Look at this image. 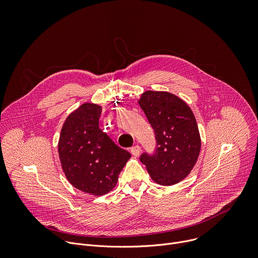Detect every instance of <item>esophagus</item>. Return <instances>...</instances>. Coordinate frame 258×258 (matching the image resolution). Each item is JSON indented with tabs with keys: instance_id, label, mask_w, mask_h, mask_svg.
Segmentation results:
<instances>
[{
	"instance_id": "esophagus-1",
	"label": "esophagus",
	"mask_w": 258,
	"mask_h": 258,
	"mask_svg": "<svg viewBox=\"0 0 258 258\" xmlns=\"http://www.w3.org/2000/svg\"><path fill=\"white\" fill-rule=\"evenodd\" d=\"M131 153H132L134 156L138 157V156L140 155V153H141V147H140L139 145H136V146L132 147V149H131Z\"/></svg>"
}]
</instances>
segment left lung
<instances>
[{
    "label": "left lung",
    "mask_w": 258,
    "mask_h": 258,
    "mask_svg": "<svg viewBox=\"0 0 258 258\" xmlns=\"http://www.w3.org/2000/svg\"><path fill=\"white\" fill-rule=\"evenodd\" d=\"M138 102L157 141L155 153H144L140 160L158 185H175L190 174L200 153L195 116L185 101L168 92L146 91Z\"/></svg>",
    "instance_id": "1"
}]
</instances>
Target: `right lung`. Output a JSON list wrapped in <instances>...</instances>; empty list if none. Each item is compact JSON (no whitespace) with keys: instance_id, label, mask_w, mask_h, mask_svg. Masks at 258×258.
<instances>
[{"instance_id":"obj_1","label":"right lung","mask_w":258,"mask_h":258,"mask_svg":"<svg viewBox=\"0 0 258 258\" xmlns=\"http://www.w3.org/2000/svg\"><path fill=\"white\" fill-rule=\"evenodd\" d=\"M101 112L98 104L81 105L66 117L58 142L60 163L68 181L95 196L113 190L132 156L100 130Z\"/></svg>"}]
</instances>
